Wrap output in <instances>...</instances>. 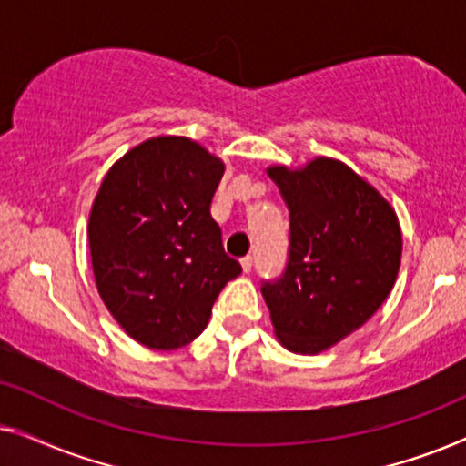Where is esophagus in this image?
<instances>
[{
  "mask_svg": "<svg viewBox=\"0 0 466 466\" xmlns=\"http://www.w3.org/2000/svg\"><path fill=\"white\" fill-rule=\"evenodd\" d=\"M241 263V269H244V273H250V269H252V257H244L239 260Z\"/></svg>",
  "mask_w": 466,
  "mask_h": 466,
  "instance_id": "esophagus-1",
  "label": "esophagus"
}]
</instances>
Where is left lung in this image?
I'll list each match as a JSON object with an SVG mask.
<instances>
[{
  "label": "left lung",
  "instance_id": "left-lung-1",
  "mask_svg": "<svg viewBox=\"0 0 466 466\" xmlns=\"http://www.w3.org/2000/svg\"><path fill=\"white\" fill-rule=\"evenodd\" d=\"M290 209L289 265L263 284L273 333L295 354H320L360 329L397 282L403 238L378 188L337 158L267 169Z\"/></svg>",
  "mask_w": 466,
  "mask_h": 466
}]
</instances>
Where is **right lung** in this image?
<instances>
[{
  "label": "right lung",
  "mask_w": 466,
  "mask_h": 466,
  "mask_svg": "<svg viewBox=\"0 0 466 466\" xmlns=\"http://www.w3.org/2000/svg\"><path fill=\"white\" fill-rule=\"evenodd\" d=\"M225 163L182 136L137 144L107 171L88 216L101 301L125 333L152 350L201 335L241 265L227 257L209 203Z\"/></svg>",
  "instance_id": "right-lung-1"
}]
</instances>
